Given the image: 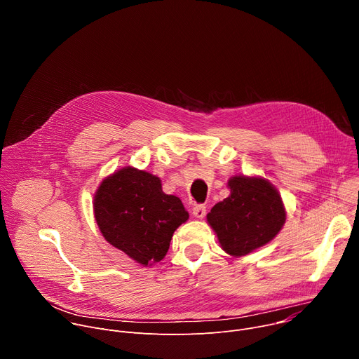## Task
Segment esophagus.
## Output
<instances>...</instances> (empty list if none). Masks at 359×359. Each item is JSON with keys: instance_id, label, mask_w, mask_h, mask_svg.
<instances>
[{"instance_id": "esophagus-1", "label": "esophagus", "mask_w": 359, "mask_h": 359, "mask_svg": "<svg viewBox=\"0 0 359 359\" xmlns=\"http://www.w3.org/2000/svg\"><path fill=\"white\" fill-rule=\"evenodd\" d=\"M191 215H193L196 219H203L204 216H206V208L201 206V204H197V206L193 208Z\"/></svg>"}]
</instances>
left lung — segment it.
<instances>
[{
  "mask_svg": "<svg viewBox=\"0 0 359 359\" xmlns=\"http://www.w3.org/2000/svg\"><path fill=\"white\" fill-rule=\"evenodd\" d=\"M229 197L216 203L208 223L220 247L231 257H244L267 243L283 229L287 212L281 194L262 176H233Z\"/></svg>",
  "mask_w": 359,
  "mask_h": 359,
  "instance_id": "8db88e82",
  "label": "left lung"
}]
</instances>
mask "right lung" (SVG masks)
I'll return each instance as SVG.
<instances>
[{
  "mask_svg": "<svg viewBox=\"0 0 359 359\" xmlns=\"http://www.w3.org/2000/svg\"><path fill=\"white\" fill-rule=\"evenodd\" d=\"M93 215L105 240L143 267L165 259L173 233L189 219L182 200L166 194L158 176L132 166L100 182Z\"/></svg>",
  "mask_w": 359,
  "mask_h": 359,
  "instance_id": "obj_1",
  "label": "right lung"
}]
</instances>
